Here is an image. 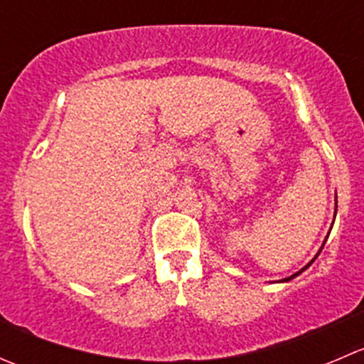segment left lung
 Returning <instances> with one entry per match:
<instances>
[{"label": "left lung", "mask_w": 364, "mask_h": 364, "mask_svg": "<svg viewBox=\"0 0 364 364\" xmlns=\"http://www.w3.org/2000/svg\"><path fill=\"white\" fill-rule=\"evenodd\" d=\"M308 267H309V264H308ZM304 268H306V267H304ZM304 268H302V270H304ZM302 270H301V272H302ZM301 272H297V274H295V276H299V274H301ZM295 276H291V277H295ZM291 277H288V279H283V281H290Z\"/></svg>", "instance_id": "1"}]
</instances>
